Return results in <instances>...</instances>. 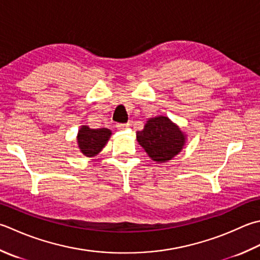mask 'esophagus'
I'll use <instances>...</instances> for the list:
<instances>
[{
	"label": "esophagus",
	"mask_w": 260,
	"mask_h": 260,
	"mask_svg": "<svg viewBox=\"0 0 260 260\" xmlns=\"http://www.w3.org/2000/svg\"><path fill=\"white\" fill-rule=\"evenodd\" d=\"M117 128L118 129H126V128H128L129 127V124L128 123H125V124H117Z\"/></svg>",
	"instance_id": "34e87169"
}]
</instances>
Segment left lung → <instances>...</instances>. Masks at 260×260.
Returning a JSON list of instances; mask_svg holds the SVG:
<instances>
[{
  "instance_id": "8db88e82",
  "label": "left lung",
  "mask_w": 260,
  "mask_h": 260,
  "mask_svg": "<svg viewBox=\"0 0 260 260\" xmlns=\"http://www.w3.org/2000/svg\"><path fill=\"white\" fill-rule=\"evenodd\" d=\"M136 139L151 159L156 162L171 160L185 144V136L179 127L165 116L147 120L144 128L136 133Z\"/></svg>"
}]
</instances>
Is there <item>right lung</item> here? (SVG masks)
Masks as SVG:
<instances>
[{"mask_svg":"<svg viewBox=\"0 0 260 260\" xmlns=\"http://www.w3.org/2000/svg\"><path fill=\"white\" fill-rule=\"evenodd\" d=\"M111 132L108 128L91 129L88 126H82L78 134V144L82 153L86 156L98 154L106 145Z\"/></svg>","mask_w":260,"mask_h":260,"instance_id":"add662e5","label":"right lung"}]
</instances>
